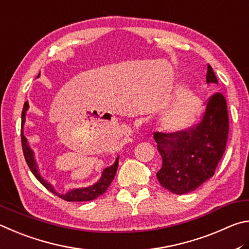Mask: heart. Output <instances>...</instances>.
Returning a JSON list of instances; mask_svg holds the SVG:
<instances>
[{"label": "heart", "instance_id": "b5f03b06", "mask_svg": "<svg viewBox=\"0 0 249 249\" xmlns=\"http://www.w3.org/2000/svg\"><path fill=\"white\" fill-rule=\"evenodd\" d=\"M177 99L163 116V124L169 131H182L197 121L204 109L202 98L194 90H187L185 85L177 86Z\"/></svg>", "mask_w": 249, "mask_h": 249}]
</instances>
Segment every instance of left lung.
Returning <instances> with one entry per match:
<instances>
[{
  "instance_id": "left-lung-1",
  "label": "left lung",
  "mask_w": 249,
  "mask_h": 249,
  "mask_svg": "<svg viewBox=\"0 0 249 249\" xmlns=\"http://www.w3.org/2000/svg\"><path fill=\"white\" fill-rule=\"evenodd\" d=\"M207 83H217L208 64ZM229 113L222 93L206 100L200 120L190 128L175 132H154L163 164L156 177L165 189L176 195L194 191L215 173L229 137Z\"/></svg>"
}]
</instances>
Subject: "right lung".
<instances>
[{"label":"right lung","mask_w":249,"mask_h":249,"mask_svg":"<svg viewBox=\"0 0 249 249\" xmlns=\"http://www.w3.org/2000/svg\"><path fill=\"white\" fill-rule=\"evenodd\" d=\"M27 109H28V102H26L24 104L23 111H21L20 138H21V146H23L24 158L26 160V163H27L29 169L34 174V176L41 182V185H43L48 190L51 191L52 194H54L55 196H58V197H60L61 199H63V200H65V201H69V202L90 201V200H94L97 197H99V196H102L105 193V191L108 189V187L110 186L111 181L113 180V178H115L117 168H118V160H119V158L116 160V162L113 163L111 166H109V167L105 169L103 175H102V178H100V179L97 182H96L95 185L90 186V187H87V188L73 189L71 191H69V193L65 194V195L58 194L54 190L53 187H52L50 184H48L47 181L43 180L41 176L39 175L37 164H36V162H35V159H34L33 151L30 150V147L28 146L27 140H26V138L24 136L23 125H24V122H25V116H26V111H27Z\"/></svg>","instance_id":"add662e5"}]
</instances>
